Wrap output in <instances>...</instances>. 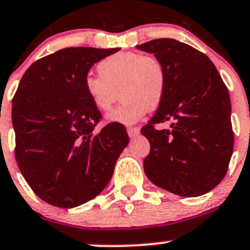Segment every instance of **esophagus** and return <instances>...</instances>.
Returning a JSON list of instances; mask_svg holds the SVG:
<instances>
[{"label":"esophagus","instance_id":"34e87169","mask_svg":"<svg viewBox=\"0 0 250 250\" xmlns=\"http://www.w3.org/2000/svg\"><path fill=\"white\" fill-rule=\"evenodd\" d=\"M127 133L128 136H130V138H135L139 135V127H137V126H130V127H127Z\"/></svg>","mask_w":250,"mask_h":250}]
</instances>
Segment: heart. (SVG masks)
Wrapping results in <instances>:
<instances>
[{"mask_svg":"<svg viewBox=\"0 0 250 250\" xmlns=\"http://www.w3.org/2000/svg\"><path fill=\"white\" fill-rule=\"evenodd\" d=\"M100 76L84 80V90L98 111L107 112L122 95V104L107 115V120L135 124L150 109H156L167 89V69L160 58L142 52H118L98 64Z\"/></svg>","mask_w":250,"mask_h":250,"instance_id":"1","label":"heart"}]
</instances>
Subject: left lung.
Segmentation results:
<instances>
[{
	"mask_svg": "<svg viewBox=\"0 0 250 250\" xmlns=\"http://www.w3.org/2000/svg\"><path fill=\"white\" fill-rule=\"evenodd\" d=\"M167 69V89L156 113L141 130L150 142L147 179L161 188L199 197L225 176L233 150L231 104L225 83L205 53L170 38L137 46ZM171 122L169 130L154 126Z\"/></svg>",
	"mask_w": 250,
	"mask_h": 250,
	"instance_id": "1",
	"label": "left lung"
}]
</instances>
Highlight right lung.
I'll return each mask as SVG.
<instances>
[{
    "mask_svg": "<svg viewBox=\"0 0 250 250\" xmlns=\"http://www.w3.org/2000/svg\"><path fill=\"white\" fill-rule=\"evenodd\" d=\"M119 50L66 47L34 62L19 83L15 158L32 190L50 205L71 208L100 194L128 144L119 123L94 131L101 112L84 90L94 63Z\"/></svg>",
    "mask_w": 250,
    "mask_h": 250,
    "instance_id": "right-lung-1",
    "label": "right lung"
}]
</instances>
